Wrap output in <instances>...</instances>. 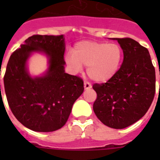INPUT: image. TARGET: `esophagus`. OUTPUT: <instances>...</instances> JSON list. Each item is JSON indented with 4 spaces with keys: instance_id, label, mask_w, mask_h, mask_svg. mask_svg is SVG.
<instances>
[{
    "instance_id": "obj_1",
    "label": "esophagus",
    "mask_w": 160,
    "mask_h": 160,
    "mask_svg": "<svg viewBox=\"0 0 160 160\" xmlns=\"http://www.w3.org/2000/svg\"><path fill=\"white\" fill-rule=\"evenodd\" d=\"M84 87H85V90H90L92 86H91L90 83L87 82V81H85V83H84Z\"/></svg>"
}]
</instances>
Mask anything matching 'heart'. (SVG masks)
Instances as JSON below:
<instances>
[{
    "mask_svg": "<svg viewBox=\"0 0 160 160\" xmlns=\"http://www.w3.org/2000/svg\"><path fill=\"white\" fill-rule=\"evenodd\" d=\"M124 58L121 46L116 43L83 41L74 46L65 61L71 70L78 72L87 66L88 76L95 82L105 83L119 71Z\"/></svg>",
    "mask_w": 160,
    "mask_h": 160,
    "instance_id": "obj_1",
    "label": "heart"
}]
</instances>
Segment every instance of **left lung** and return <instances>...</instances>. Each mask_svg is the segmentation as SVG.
I'll use <instances>...</instances> for the list:
<instances>
[{
  "mask_svg": "<svg viewBox=\"0 0 160 160\" xmlns=\"http://www.w3.org/2000/svg\"><path fill=\"white\" fill-rule=\"evenodd\" d=\"M117 40L124 60L117 74L102 84L95 83L97 94L93 109L106 126L124 129L146 114L155 94V70L148 49L131 38Z\"/></svg>",
  "mask_w": 160,
  "mask_h": 160,
  "instance_id": "8db88e82",
  "label": "left lung"
}]
</instances>
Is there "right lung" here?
<instances>
[{"label": "right lung", "mask_w": 160, "mask_h": 160, "mask_svg": "<svg viewBox=\"0 0 160 160\" xmlns=\"http://www.w3.org/2000/svg\"><path fill=\"white\" fill-rule=\"evenodd\" d=\"M65 39L60 36L34 35L11 54L4 75L6 99L17 120L36 132H52L67 121L73 104L82 95L80 77L65 72ZM32 52L49 58L45 75L32 78L26 61Z\"/></svg>", "instance_id": "obj_1"}]
</instances>
